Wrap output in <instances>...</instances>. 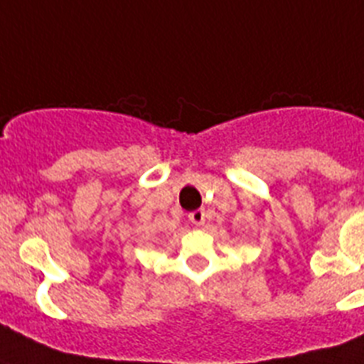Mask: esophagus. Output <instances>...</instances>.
Here are the masks:
<instances>
[{
	"mask_svg": "<svg viewBox=\"0 0 364 364\" xmlns=\"http://www.w3.org/2000/svg\"><path fill=\"white\" fill-rule=\"evenodd\" d=\"M188 220H191L192 224L201 225L203 222H205V210H203V209L192 210V213H188Z\"/></svg>",
	"mask_w": 364,
	"mask_h": 364,
	"instance_id": "esophagus-1",
	"label": "esophagus"
}]
</instances>
